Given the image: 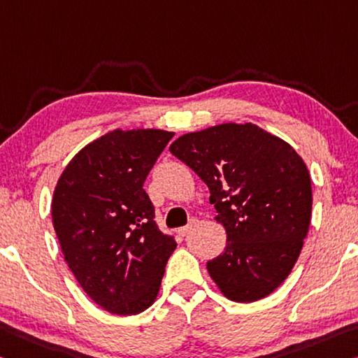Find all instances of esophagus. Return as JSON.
<instances>
[{"mask_svg": "<svg viewBox=\"0 0 358 358\" xmlns=\"http://www.w3.org/2000/svg\"><path fill=\"white\" fill-rule=\"evenodd\" d=\"M197 226H199V220H191L189 223H188V226H185V228H181V229H178V234L180 236H186V234H189V232L192 231V229H196Z\"/></svg>", "mask_w": 358, "mask_h": 358, "instance_id": "1", "label": "esophagus"}]
</instances>
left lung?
<instances>
[{
    "label": "left lung",
    "instance_id": "obj_1",
    "mask_svg": "<svg viewBox=\"0 0 358 358\" xmlns=\"http://www.w3.org/2000/svg\"><path fill=\"white\" fill-rule=\"evenodd\" d=\"M169 150L208 186L226 229L210 277L231 301L266 298L292 272L309 231L312 186L301 156L252 122L185 134Z\"/></svg>",
    "mask_w": 358,
    "mask_h": 358
}]
</instances>
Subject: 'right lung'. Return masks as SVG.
<instances>
[{
	"label": "right lung",
	"instance_id": "1",
	"mask_svg": "<svg viewBox=\"0 0 358 358\" xmlns=\"http://www.w3.org/2000/svg\"><path fill=\"white\" fill-rule=\"evenodd\" d=\"M173 132L116 129L68 162L54 189L52 223L79 285L116 315L148 309L177 242L162 234L143 183Z\"/></svg>",
	"mask_w": 358,
	"mask_h": 358
}]
</instances>
